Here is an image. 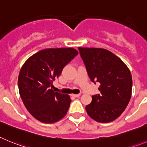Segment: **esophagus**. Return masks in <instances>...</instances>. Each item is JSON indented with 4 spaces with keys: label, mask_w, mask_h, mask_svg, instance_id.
<instances>
[{
    "label": "esophagus",
    "mask_w": 147,
    "mask_h": 147,
    "mask_svg": "<svg viewBox=\"0 0 147 147\" xmlns=\"http://www.w3.org/2000/svg\"><path fill=\"white\" fill-rule=\"evenodd\" d=\"M80 96V94H72V96L74 97H79Z\"/></svg>",
    "instance_id": "esophagus-1"
}]
</instances>
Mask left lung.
Instances as JSON below:
<instances>
[{"instance_id":"obj_1","label":"left lung","mask_w":147,"mask_h":147,"mask_svg":"<svg viewBox=\"0 0 147 147\" xmlns=\"http://www.w3.org/2000/svg\"><path fill=\"white\" fill-rule=\"evenodd\" d=\"M80 55L93 83H100V94L92 96L86 105L88 116L107 123L117 119L131 98L133 80L126 64L116 55L102 48L78 47Z\"/></svg>"}]
</instances>
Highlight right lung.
<instances>
[{
  "mask_svg": "<svg viewBox=\"0 0 147 147\" xmlns=\"http://www.w3.org/2000/svg\"><path fill=\"white\" fill-rule=\"evenodd\" d=\"M78 54L74 48L45 49L31 56L21 68L20 95L29 113L41 122H56L67 114L70 97L54 92L53 81Z\"/></svg>",
  "mask_w": 147,
  "mask_h": 147,
  "instance_id": "add662e5",
  "label": "right lung"
}]
</instances>
